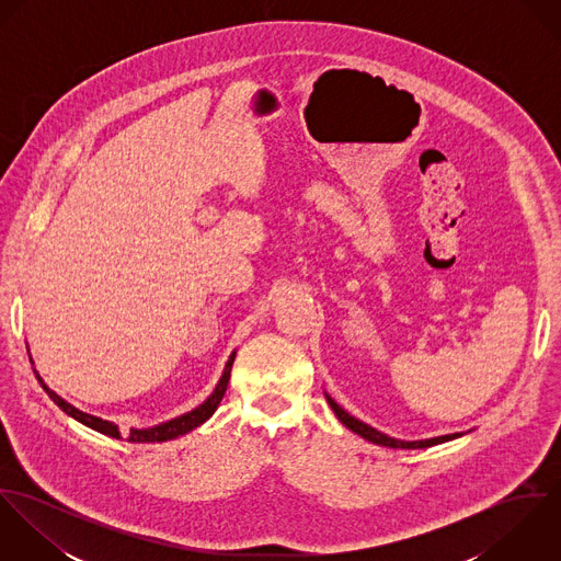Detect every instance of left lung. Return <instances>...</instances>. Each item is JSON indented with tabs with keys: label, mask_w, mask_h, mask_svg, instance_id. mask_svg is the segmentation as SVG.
Listing matches in <instances>:
<instances>
[{
	"label": "left lung",
	"mask_w": 561,
	"mask_h": 561,
	"mask_svg": "<svg viewBox=\"0 0 561 561\" xmlns=\"http://www.w3.org/2000/svg\"><path fill=\"white\" fill-rule=\"evenodd\" d=\"M325 400L330 403L332 412L336 414V419L347 427L352 430L354 434L363 436L365 440L369 443H376V445H382V447H391V449H425V447H432V445H440V443H447V440H454V438H460L462 432H456V434H445V436H434V438H425V440H401V438H393L367 423H363L360 419L352 416L350 412H345L336 401L332 400L328 393H325Z\"/></svg>",
	"instance_id": "left-lung-1"
}]
</instances>
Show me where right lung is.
I'll use <instances>...</instances> for the list:
<instances>
[{
  "label": "right lung",
  "instance_id": "1",
  "mask_svg": "<svg viewBox=\"0 0 561 561\" xmlns=\"http://www.w3.org/2000/svg\"><path fill=\"white\" fill-rule=\"evenodd\" d=\"M233 360H236V352L229 356V360H227V365H225V371H222V376H220V380H218L214 393H211L207 400L203 401L201 405H196L194 410H190V412H185V414H181V416H174V419H170V421H165V423L153 425V427H142V430L131 427L127 436L121 434V430H118L116 423L83 412L80 408H76L73 403L62 400L56 391H51L38 374H36V378H38L41 387L45 389V393L54 400V403H56L58 408H62V412H67L69 416H73L76 421L83 423L85 427H90V430H94V432H101V434H105V436H112V438H127L129 443H163V440H172V438H179V436H183V434L196 430L198 425H203V423L218 410L220 401H222L225 393H227V387H229Z\"/></svg>",
  "mask_w": 561,
  "mask_h": 561
}]
</instances>
